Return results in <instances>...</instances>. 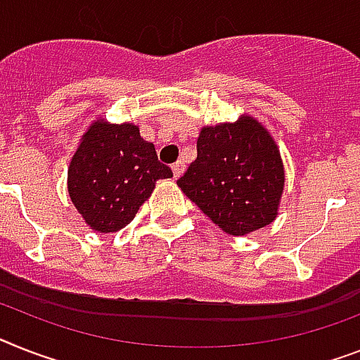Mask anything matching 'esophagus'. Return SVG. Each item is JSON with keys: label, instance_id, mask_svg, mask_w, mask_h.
Here are the masks:
<instances>
[{"label": "esophagus", "instance_id": "34e87169", "mask_svg": "<svg viewBox=\"0 0 360 360\" xmlns=\"http://www.w3.org/2000/svg\"><path fill=\"white\" fill-rule=\"evenodd\" d=\"M171 169H173V176L178 178V176H180V174L184 173V169H186V165H184L182 162H176V163H173V167H171Z\"/></svg>", "mask_w": 360, "mask_h": 360}]
</instances>
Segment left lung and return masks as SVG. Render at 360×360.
Returning a JSON list of instances; mask_svg holds the SVG:
<instances>
[{
  "instance_id": "1",
  "label": "left lung",
  "mask_w": 360,
  "mask_h": 360,
  "mask_svg": "<svg viewBox=\"0 0 360 360\" xmlns=\"http://www.w3.org/2000/svg\"><path fill=\"white\" fill-rule=\"evenodd\" d=\"M176 184L217 226L245 236L278 215L283 163L263 124L243 115L237 123L200 130L197 160Z\"/></svg>"
}]
</instances>
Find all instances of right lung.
<instances>
[{"label":"right lung","instance_id":"right-lung-1","mask_svg":"<svg viewBox=\"0 0 360 360\" xmlns=\"http://www.w3.org/2000/svg\"><path fill=\"white\" fill-rule=\"evenodd\" d=\"M173 171L158 162L132 123L95 121L82 136L68 171V191L86 224L110 233L127 226L150 197L154 184Z\"/></svg>","mask_w":360,"mask_h":360}]
</instances>
